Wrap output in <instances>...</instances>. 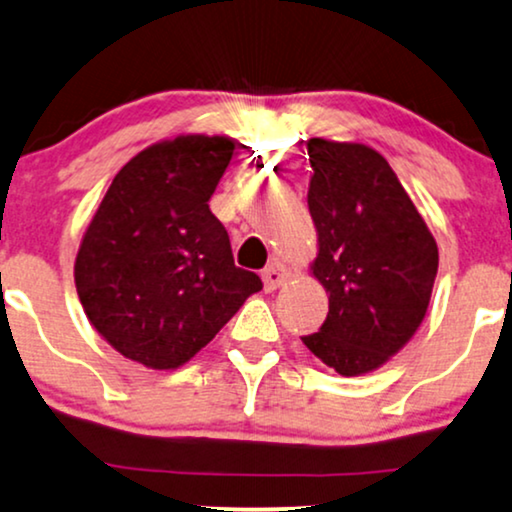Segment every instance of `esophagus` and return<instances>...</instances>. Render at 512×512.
Segmentation results:
<instances>
[{
	"instance_id": "1",
	"label": "esophagus",
	"mask_w": 512,
	"mask_h": 512,
	"mask_svg": "<svg viewBox=\"0 0 512 512\" xmlns=\"http://www.w3.org/2000/svg\"><path fill=\"white\" fill-rule=\"evenodd\" d=\"M287 275L289 270L285 268V263L280 261L270 263V266L263 270V287H266V292H275V289L287 280Z\"/></svg>"
}]
</instances>
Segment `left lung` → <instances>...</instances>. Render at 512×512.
I'll list each match as a JSON object with an SVG mask.
<instances>
[{"mask_svg": "<svg viewBox=\"0 0 512 512\" xmlns=\"http://www.w3.org/2000/svg\"><path fill=\"white\" fill-rule=\"evenodd\" d=\"M308 211L318 232L311 273L330 294L304 344L344 377L377 370L410 342L439 268V249L387 159L358 142L308 140Z\"/></svg>", "mask_w": 512, "mask_h": 512, "instance_id": "left-lung-1", "label": "left lung"}]
</instances>
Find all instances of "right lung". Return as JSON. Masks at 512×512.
Wrapping results in <instances>:
<instances>
[{"instance_id":"obj_1","label":"right lung","mask_w":512,"mask_h":512,"mask_svg":"<svg viewBox=\"0 0 512 512\" xmlns=\"http://www.w3.org/2000/svg\"><path fill=\"white\" fill-rule=\"evenodd\" d=\"M232 151L225 135L151 144L118 170L82 235L75 289L87 320L151 370L185 365L263 289L235 266L208 208Z\"/></svg>"}]
</instances>
